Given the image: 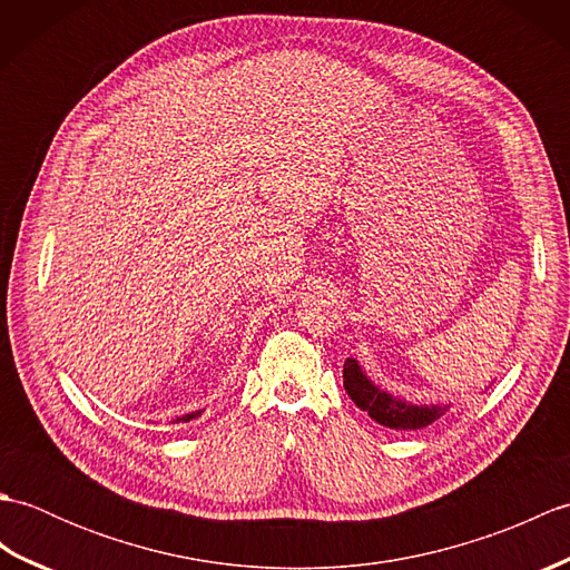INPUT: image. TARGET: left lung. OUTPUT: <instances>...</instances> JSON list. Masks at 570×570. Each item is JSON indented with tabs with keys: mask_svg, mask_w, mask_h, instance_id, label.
Masks as SVG:
<instances>
[{
	"mask_svg": "<svg viewBox=\"0 0 570 570\" xmlns=\"http://www.w3.org/2000/svg\"><path fill=\"white\" fill-rule=\"evenodd\" d=\"M343 386L355 406L367 411L372 421L394 431H419L439 421L451 404H414L402 396H394L380 384H374L355 357H347L343 365Z\"/></svg>",
	"mask_w": 570,
	"mask_h": 570,
	"instance_id": "8db88e82",
	"label": "left lung"
}]
</instances>
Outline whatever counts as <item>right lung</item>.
Here are the masks:
<instances>
[{"mask_svg":"<svg viewBox=\"0 0 570 570\" xmlns=\"http://www.w3.org/2000/svg\"><path fill=\"white\" fill-rule=\"evenodd\" d=\"M203 414V409H196V411H188V414H184V416H176L171 423H188V421H193V419H198Z\"/></svg>","mask_w":570,"mask_h":570,"instance_id":"add662e5","label":"right lung"}]
</instances>
